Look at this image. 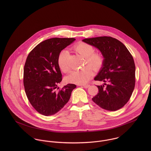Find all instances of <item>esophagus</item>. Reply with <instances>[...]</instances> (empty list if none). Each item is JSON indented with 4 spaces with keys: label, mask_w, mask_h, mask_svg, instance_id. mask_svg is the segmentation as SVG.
Listing matches in <instances>:
<instances>
[{
    "label": "esophagus",
    "mask_w": 151,
    "mask_h": 151,
    "mask_svg": "<svg viewBox=\"0 0 151 151\" xmlns=\"http://www.w3.org/2000/svg\"><path fill=\"white\" fill-rule=\"evenodd\" d=\"M82 86H83V87H84L85 88H88L89 86H90L89 84H85V85H82Z\"/></svg>",
    "instance_id": "34e87169"
}]
</instances>
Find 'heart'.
<instances>
[{"instance_id":"1","label":"heart","mask_w":151,"mask_h":151,"mask_svg":"<svg viewBox=\"0 0 151 151\" xmlns=\"http://www.w3.org/2000/svg\"><path fill=\"white\" fill-rule=\"evenodd\" d=\"M76 52L85 57L84 65H88L80 71H72L66 78V81L68 83L84 84L86 83L93 76V71L100 70L104 64V56L99 52H94L93 47L85 42H80L74 46ZM68 52L62 50L60 52L58 58V65L63 73H67L69 71L67 65ZM90 67H89V66Z\"/></svg>"}]
</instances>
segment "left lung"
I'll list each match as a JSON object with an SVG mask.
<instances>
[{
  "label": "left lung",
  "mask_w": 151,
  "mask_h": 151,
  "mask_svg": "<svg viewBox=\"0 0 151 151\" xmlns=\"http://www.w3.org/2000/svg\"><path fill=\"white\" fill-rule=\"evenodd\" d=\"M83 42L97 47L104 56V64L95 81L105 86H97L99 92L92 99L104 109L116 111L129 101L135 84V65L126 46L111 37L86 38Z\"/></svg>",
  "instance_id": "obj_1"
}]
</instances>
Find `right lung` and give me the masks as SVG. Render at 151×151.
<instances>
[{"instance_id": "add662e5", "label": "right lung", "mask_w": 151, "mask_h": 151, "mask_svg": "<svg viewBox=\"0 0 151 151\" xmlns=\"http://www.w3.org/2000/svg\"><path fill=\"white\" fill-rule=\"evenodd\" d=\"M75 40L73 38L46 40L37 45L27 58L23 76L25 92L32 107L44 116L53 115L60 110L77 86L68 84L56 90L62 80L58 56Z\"/></svg>"}]
</instances>
